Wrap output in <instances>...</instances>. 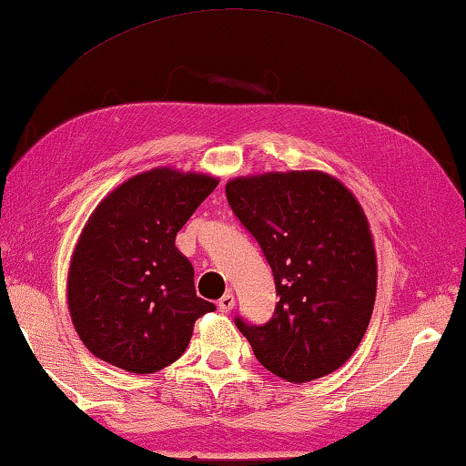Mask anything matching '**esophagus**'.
I'll return each instance as SVG.
<instances>
[{"label":"esophagus","instance_id":"1","mask_svg":"<svg viewBox=\"0 0 466 466\" xmlns=\"http://www.w3.org/2000/svg\"><path fill=\"white\" fill-rule=\"evenodd\" d=\"M217 307H218L220 313H228V311H231V309L235 307V297L231 295V292H225V295L218 299Z\"/></svg>","mask_w":466,"mask_h":466}]
</instances>
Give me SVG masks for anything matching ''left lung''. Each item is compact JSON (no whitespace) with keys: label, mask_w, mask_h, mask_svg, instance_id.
I'll use <instances>...</instances> for the list:
<instances>
[{"label":"left lung","mask_w":466,"mask_h":466,"mask_svg":"<svg viewBox=\"0 0 466 466\" xmlns=\"http://www.w3.org/2000/svg\"><path fill=\"white\" fill-rule=\"evenodd\" d=\"M228 207L272 268L274 315L235 317L259 364L290 382L321 379L356 352L377 297V254L354 194L323 171H270L225 186Z\"/></svg>","instance_id":"left-lung-1"}]
</instances>
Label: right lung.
Returning <instances> with one entry per match:
<instances>
[{
	"label": "right lung",
	"instance_id": "right-lung-1",
	"mask_svg": "<svg viewBox=\"0 0 466 466\" xmlns=\"http://www.w3.org/2000/svg\"><path fill=\"white\" fill-rule=\"evenodd\" d=\"M217 184L157 167L97 204L67 276L71 321L96 358L135 374L157 372L184 354L194 321L215 311L196 297L194 268L176 235Z\"/></svg>",
	"mask_w": 466,
	"mask_h": 466
}]
</instances>
